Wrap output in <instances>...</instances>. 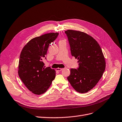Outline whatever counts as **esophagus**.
Wrapping results in <instances>:
<instances>
[{
    "mask_svg": "<svg viewBox=\"0 0 122 122\" xmlns=\"http://www.w3.org/2000/svg\"><path fill=\"white\" fill-rule=\"evenodd\" d=\"M63 69V68H57L56 69V71H62V70Z\"/></svg>",
    "mask_w": 122,
    "mask_h": 122,
    "instance_id": "34e87169",
    "label": "esophagus"
}]
</instances>
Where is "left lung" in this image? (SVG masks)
<instances>
[{
	"label": "left lung",
	"instance_id": "8db88e82",
	"mask_svg": "<svg viewBox=\"0 0 122 122\" xmlns=\"http://www.w3.org/2000/svg\"><path fill=\"white\" fill-rule=\"evenodd\" d=\"M65 33L71 55L79 63L77 69H71L67 79L76 91L87 93L96 86L105 71L106 62L102 50L96 40L83 32L68 30Z\"/></svg>",
	"mask_w": 122,
	"mask_h": 122
}]
</instances>
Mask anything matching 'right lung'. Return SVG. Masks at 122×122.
<instances>
[{
  "label": "right lung",
  "instance_id": "1",
  "mask_svg": "<svg viewBox=\"0 0 122 122\" xmlns=\"http://www.w3.org/2000/svg\"><path fill=\"white\" fill-rule=\"evenodd\" d=\"M59 35L50 33L32 39L21 52L19 61L18 75L29 91L36 95L45 93L56 76L50 67L45 68L43 60L48 48Z\"/></svg>",
  "mask_w": 122,
  "mask_h": 122
}]
</instances>
